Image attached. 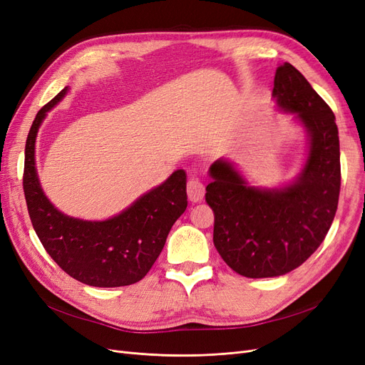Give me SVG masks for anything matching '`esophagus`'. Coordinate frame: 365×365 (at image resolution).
Masks as SVG:
<instances>
[{"label": "esophagus", "instance_id": "1", "mask_svg": "<svg viewBox=\"0 0 365 365\" xmlns=\"http://www.w3.org/2000/svg\"><path fill=\"white\" fill-rule=\"evenodd\" d=\"M205 193V187L200 180L192 178L187 182V195H189V200L192 202H200Z\"/></svg>", "mask_w": 365, "mask_h": 365}]
</instances>
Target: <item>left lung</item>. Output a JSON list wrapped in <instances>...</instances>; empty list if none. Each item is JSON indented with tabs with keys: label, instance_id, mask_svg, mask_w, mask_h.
<instances>
[{
	"label": "left lung",
	"instance_id": "obj_1",
	"mask_svg": "<svg viewBox=\"0 0 365 365\" xmlns=\"http://www.w3.org/2000/svg\"><path fill=\"white\" fill-rule=\"evenodd\" d=\"M272 96L307 129L309 157L298 178L282 189H257L217 160L205 187L215 213L213 244L231 269L250 279L277 277L312 256L334 222L341 187L332 109L288 62L275 70Z\"/></svg>",
	"mask_w": 365,
	"mask_h": 365
}]
</instances>
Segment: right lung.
Returning <instances> with one entry per match:
<instances>
[{"label": "right lung", "mask_w": 365, "mask_h": 365, "mask_svg": "<svg viewBox=\"0 0 365 365\" xmlns=\"http://www.w3.org/2000/svg\"><path fill=\"white\" fill-rule=\"evenodd\" d=\"M65 93L67 88L39 109L26 141L23 185L33 228L50 257L73 279L97 288L134 284L149 272L175 220L185 212V172H173L111 219L91 222L58 212L41 189L35 143L42 120Z\"/></svg>", "instance_id": "obj_1"}]
</instances>
